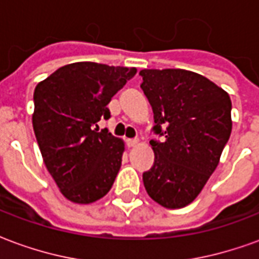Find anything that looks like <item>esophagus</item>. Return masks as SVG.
<instances>
[{
  "label": "esophagus",
  "instance_id": "1",
  "mask_svg": "<svg viewBox=\"0 0 259 259\" xmlns=\"http://www.w3.org/2000/svg\"><path fill=\"white\" fill-rule=\"evenodd\" d=\"M126 144H127V147H130V148H133V147L139 146V140H137V139H127V140H126Z\"/></svg>",
  "mask_w": 259,
  "mask_h": 259
}]
</instances>
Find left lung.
Here are the masks:
<instances>
[{
  "label": "left lung",
  "instance_id": "obj_1",
  "mask_svg": "<svg viewBox=\"0 0 259 259\" xmlns=\"http://www.w3.org/2000/svg\"><path fill=\"white\" fill-rule=\"evenodd\" d=\"M141 89L154 112V165L147 193L170 209L189 205L217 169L232 133V101L213 81L185 69H143ZM164 129L162 130V127Z\"/></svg>",
  "mask_w": 259,
  "mask_h": 259
}]
</instances>
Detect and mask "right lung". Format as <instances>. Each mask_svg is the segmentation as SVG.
Listing matches in <instances>:
<instances>
[{"label":"right lung","mask_w":259,"mask_h":259,"mask_svg":"<svg viewBox=\"0 0 259 259\" xmlns=\"http://www.w3.org/2000/svg\"><path fill=\"white\" fill-rule=\"evenodd\" d=\"M137 72L96 62L65 65L34 90L33 129L48 172L65 198L91 204L111 190L124 143L98 132L108 104Z\"/></svg>","instance_id":"right-lung-1"}]
</instances>
